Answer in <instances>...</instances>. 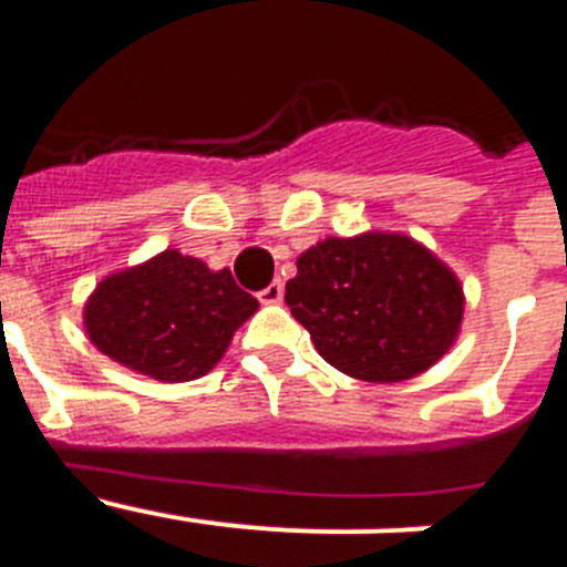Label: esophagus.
Here are the masks:
<instances>
[{
	"label": "esophagus",
	"mask_w": 567,
	"mask_h": 567,
	"mask_svg": "<svg viewBox=\"0 0 567 567\" xmlns=\"http://www.w3.org/2000/svg\"><path fill=\"white\" fill-rule=\"evenodd\" d=\"M280 298H284V284H280V280H272L267 289H260L258 292L260 303H280Z\"/></svg>",
	"instance_id": "esophagus-1"
}]
</instances>
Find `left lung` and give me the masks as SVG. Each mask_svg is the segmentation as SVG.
Returning <instances> with one entry per match:
<instances>
[{
    "label": "left lung",
    "instance_id": "8db88e82",
    "mask_svg": "<svg viewBox=\"0 0 567 567\" xmlns=\"http://www.w3.org/2000/svg\"><path fill=\"white\" fill-rule=\"evenodd\" d=\"M284 298L320 358L369 383L425 372L463 320L460 280L405 235L320 240L298 258Z\"/></svg>",
    "mask_w": 567,
    "mask_h": 567
}]
</instances>
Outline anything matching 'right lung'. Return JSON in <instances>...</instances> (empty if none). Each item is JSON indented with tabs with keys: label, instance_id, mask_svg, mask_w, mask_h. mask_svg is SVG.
Returning a JSON list of instances; mask_svg holds the SVG:
<instances>
[{
	"label": "right lung",
	"instance_id": "1",
	"mask_svg": "<svg viewBox=\"0 0 567 567\" xmlns=\"http://www.w3.org/2000/svg\"><path fill=\"white\" fill-rule=\"evenodd\" d=\"M258 300L233 272H213L189 255L167 252L104 278L84 307L99 352L164 383L207 374Z\"/></svg>",
	"mask_w": 567,
	"mask_h": 567
}]
</instances>
